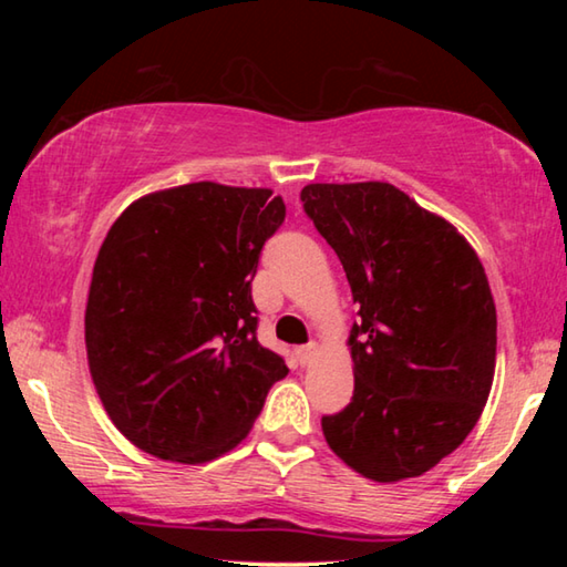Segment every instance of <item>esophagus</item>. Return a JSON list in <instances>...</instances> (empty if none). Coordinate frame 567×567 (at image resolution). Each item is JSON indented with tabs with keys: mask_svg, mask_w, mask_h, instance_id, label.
Segmentation results:
<instances>
[{
	"mask_svg": "<svg viewBox=\"0 0 567 567\" xmlns=\"http://www.w3.org/2000/svg\"><path fill=\"white\" fill-rule=\"evenodd\" d=\"M318 352H320V348L315 342H310V344H302L300 350H297V354H300V362L302 364H310L315 358H318Z\"/></svg>",
	"mask_w": 567,
	"mask_h": 567,
	"instance_id": "obj_1",
	"label": "esophagus"
}]
</instances>
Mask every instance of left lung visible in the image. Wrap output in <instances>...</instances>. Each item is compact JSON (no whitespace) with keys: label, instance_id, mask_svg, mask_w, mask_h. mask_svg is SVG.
<instances>
[{"label":"left lung","instance_id":"1","mask_svg":"<svg viewBox=\"0 0 567 567\" xmlns=\"http://www.w3.org/2000/svg\"><path fill=\"white\" fill-rule=\"evenodd\" d=\"M300 199L360 305L352 402L322 417V435L362 477H420L463 445L491 395L497 315L485 267L457 227L390 182H315Z\"/></svg>","mask_w":567,"mask_h":567}]
</instances>
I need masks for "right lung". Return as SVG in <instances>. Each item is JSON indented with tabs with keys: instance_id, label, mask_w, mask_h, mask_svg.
I'll return each instance as SVG.
<instances>
[{
	"instance_id": "right-lung-1",
	"label": "right lung",
	"mask_w": 567,
	"mask_h": 567,
	"mask_svg": "<svg viewBox=\"0 0 567 567\" xmlns=\"http://www.w3.org/2000/svg\"><path fill=\"white\" fill-rule=\"evenodd\" d=\"M285 219L267 187L192 182L134 199L92 270L84 344L114 427L203 465L247 437L287 364L257 342L252 277Z\"/></svg>"
}]
</instances>
